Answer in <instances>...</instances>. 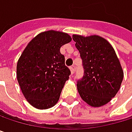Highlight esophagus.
<instances>
[{"label": "esophagus", "mask_w": 132, "mask_h": 132, "mask_svg": "<svg viewBox=\"0 0 132 132\" xmlns=\"http://www.w3.org/2000/svg\"><path fill=\"white\" fill-rule=\"evenodd\" d=\"M69 69H70L71 74H73V73L75 72V69H74V67H73V66H71V67H69Z\"/></svg>", "instance_id": "34e87169"}]
</instances>
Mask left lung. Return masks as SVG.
<instances>
[{
	"instance_id": "8db88e82",
	"label": "left lung",
	"mask_w": 132,
	"mask_h": 132,
	"mask_svg": "<svg viewBox=\"0 0 132 132\" xmlns=\"http://www.w3.org/2000/svg\"><path fill=\"white\" fill-rule=\"evenodd\" d=\"M76 47L82 60L84 76L77 82L82 99L92 107H101L116 96L124 72L112 46L105 38L73 34Z\"/></svg>"
}]
</instances>
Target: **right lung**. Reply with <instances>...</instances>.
Here are the masks:
<instances>
[{
  "mask_svg": "<svg viewBox=\"0 0 132 132\" xmlns=\"http://www.w3.org/2000/svg\"><path fill=\"white\" fill-rule=\"evenodd\" d=\"M71 40L66 33L44 31L31 40L20 56L16 79L23 96L34 108L47 109L59 101L70 75L60 50Z\"/></svg>",
  "mask_w": 132,
  "mask_h": 132,
  "instance_id": "right-lung-1",
  "label": "right lung"
}]
</instances>
